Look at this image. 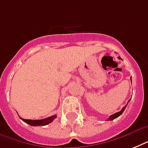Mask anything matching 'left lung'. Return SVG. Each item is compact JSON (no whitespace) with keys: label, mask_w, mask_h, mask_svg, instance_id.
<instances>
[{"label":"left lung","mask_w":148,"mask_h":148,"mask_svg":"<svg viewBox=\"0 0 148 148\" xmlns=\"http://www.w3.org/2000/svg\"><path fill=\"white\" fill-rule=\"evenodd\" d=\"M118 58H119V59H121V57H118ZM129 101H130V100L128 101V102H129ZM127 104L124 106V108H122L121 110H120L119 112H117V113H115V114H114L110 115V117H109V118H108V120H107V121H112V120H114L115 118H117V117H119L120 115H121L122 113L124 112V110H125V108H126Z\"/></svg>","instance_id":"left-lung-1"}]
</instances>
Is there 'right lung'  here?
<instances>
[{"label":"right lung","instance_id":"1","mask_svg":"<svg viewBox=\"0 0 148 148\" xmlns=\"http://www.w3.org/2000/svg\"><path fill=\"white\" fill-rule=\"evenodd\" d=\"M57 117V115H53V116H51L49 117H47V118H45V119L42 120H29V119H23L21 117H20V118L24 121L27 124H30L31 126H45V125H47V124H50L51 122L53 121V120L55 119Z\"/></svg>","mask_w":148,"mask_h":148}]
</instances>
